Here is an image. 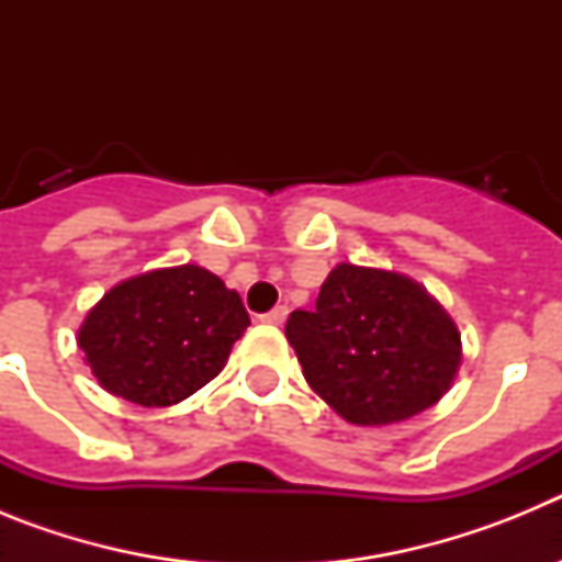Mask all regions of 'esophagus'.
Returning <instances> with one entry per match:
<instances>
[{"label":"esophagus","instance_id":"34e87169","mask_svg":"<svg viewBox=\"0 0 562 562\" xmlns=\"http://www.w3.org/2000/svg\"><path fill=\"white\" fill-rule=\"evenodd\" d=\"M286 315H290V310H286V306H276V310H270L267 315H261V321H265V324H272V326H281L286 321Z\"/></svg>","mask_w":562,"mask_h":562}]
</instances>
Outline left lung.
<instances>
[{"label": "left lung", "instance_id": "8db88e82", "mask_svg": "<svg viewBox=\"0 0 562 562\" xmlns=\"http://www.w3.org/2000/svg\"><path fill=\"white\" fill-rule=\"evenodd\" d=\"M286 340L304 376L351 425H394L448 394L461 335L436 297L408 276L337 265L315 310H295Z\"/></svg>", "mask_w": 562, "mask_h": 562}]
</instances>
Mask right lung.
Masks as SVG:
<instances>
[{
  "mask_svg": "<svg viewBox=\"0 0 562 562\" xmlns=\"http://www.w3.org/2000/svg\"><path fill=\"white\" fill-rule=\"evenodd\" d=\"M247 326L238 292L205 267L182 265L112 286L83 317L78 346L109 394L166 408L225 369Z\"/></svg>",
  "mask_w": 562,
  "mask_h": 562,
  "instance_id": "obj_1",
  "label": "right lung"
}]
</instances>
